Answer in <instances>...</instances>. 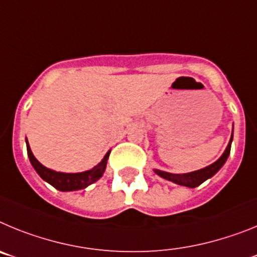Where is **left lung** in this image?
<instances>
[{
    "instance_id": "8db88e82",
    "label": "left lung",
    "mask_w": 257,
    "mask_h": 257,
    "mask_svg": "<svg viewBox=\"0 0 257 257\" xmlns=\"http://www.w3.org/2000/svg\"><path fill=\"white\" fill-rule=\"evenodd\" d=\"M231 142H233V130H231V136L230 140H229V144L226 147V149L224 151V153L221 154L219 160L216 162H213L212 165L207 166L205 169L197 170V171L193 172H188V174H171V172H166L162 171V170H157L154 169L153 171L156 172L158 176L161 178L166 179V180L172 181V183L178 184V185H183V187H188V188H196L198 185H201L202 183H205L207 179H211L213 175L216 174L220 169H221L224 163L226 162L228 160L229 154H230V147H231Z\"/></svg>"
}]
</instances>
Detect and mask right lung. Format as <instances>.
I'll return each mask as SVG.
<instances>
[{
    "label": "right lung",
    "mask_w": 257,
    "mask_h": 257,
    "mask_svg": "<svg viewBox=\"0 0 257 257\" xmlns=\"http://www.w3.org/2000/svg\"><path fill=\"white\" fill-rule=\"evenodd\" d=\"M26 144L28 158L36 172L40 175L42 180L49 183L50 185H52L55 189L60 190V192H73V190L85 189L88 185H91L92 183L99 180L103 176L104 171H105L108 157L109 153H110V151H109L100 162L97 163L95 167H92L91 170H87V171L74 172V174L73 172H58L51 169H47L42 163L38 162L37 158L32 153L31 147H29V143L27 139Z\"/></svg>",
    "instance_id": "1"
}]
</instances>
